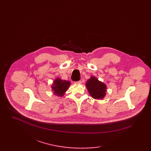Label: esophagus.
I'll return each instance as SVG.
<instances>
[{
  "mask_svg": "<svg viewBox=\"0 0 151 151\" xmlns=\"http://www.w3.org/2000/svg\"><path fill=\"white\" fill-rule=\"evenodd\" d=\"M75 83H76V84H81V83H82V81H81V80H79L78 81L75 82Z\"/></svg>",
  "mask_w": 151,
  "mask_h": 151,
  "instance_id": "esophagus-1",
  "label": "esophagus"
}]
</instances>
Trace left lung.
Masks as SVG:
<instances>
[{"instance_id": "left-lung-1", "label": "left lung", "mask_w": 151, "mask_h": 151, "mask_svg": "<svg viewBox=\"0 0 151 151\" xmlns=\"http://www.w3.org/2000/svg\"><path fill=\"white\" fill-rule=\"evenodd\" d=\"M86 86L89 93L95 100L103 99L106 96L107 86L106 84L94 76L87 80Z\"/></svg>"}]
</instances>
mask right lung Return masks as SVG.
Here are the masks:
<instances>
[{"instance_id": "add662e5", "label": "right lung", "mask_w": 151, "mask_h": 151, "mask_svg": "<svg viewBox=\"0 0 151 151\" xmlns=\"http://www.w3.org/2000/svg\"><path fill=\"white\" fill-rule=\"evenodd\" d=\"M71 85L70 81L63 80L59 78L55 79L52 86L51 89L53 93L58 97H62L65 92L68 90Z\"/></svg>"}]
</instances>
